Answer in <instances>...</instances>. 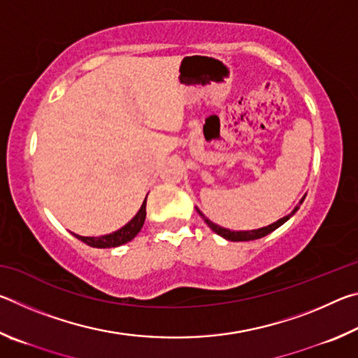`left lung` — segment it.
<instances>
[{"label":"left lung","mask_w":358,"mask_h":358,"mask_svg":"<svg viewBox=\"0 0 358 358\" xmlns=\"http://www.w3.org/2000/svg\"><path fill=\"white\" fill-rule=\"evenodd\" d=\"M305 201V199H301V202ZM299 210V207H296L292 213L290 215H287V216H284V217H281L280 221H276V222H273V224H270V226H266V227H262V229H257V230H248V232H234V230H229V229H224V227H220V226H216V224H213L211 222L210 220H207V217H205L201 211H199V215H201L203 220H205V222L208 224V227L213 230V232H216L217 235H221L222 238H226V240H230V241H251V240H257V238H262V237H265V235H268V234H271L273 232V230H276L278 227L280 226H282L284 222H286L290 216H292L295 211Z\"/></svg>","instance_id":"1"}]
</instances>
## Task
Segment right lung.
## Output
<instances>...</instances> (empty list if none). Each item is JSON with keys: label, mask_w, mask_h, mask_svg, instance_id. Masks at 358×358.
Segmentation results:
<instances>
[{"label": "right lung", "mask_w": 358, "mask_h": 358, "mask_svg": "<svg viewBox=\"0 0 358 358\" xmlns=\"http://www.w3.org/2000/svg\"><path fill=\"white\" fill-rule=\"evenodd\" d=\"M147 197L142 203L141 210L137 211V215L132 217V220L126 224L124 227H121L120 230L113 234L104 235V237H80V235H76L78 240H82L85 245L92 246V248H115V246H121L124 243H128L136 235L141 232V229L145 222V216H147Z\"/></svg>", "instance_id": "obj_1"}]
</instances>
